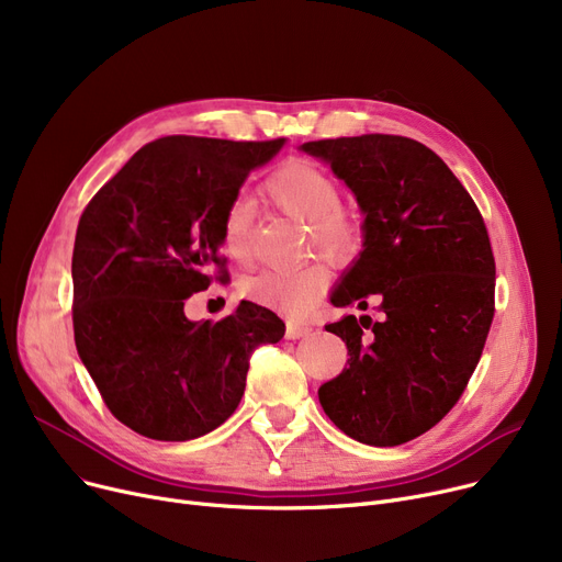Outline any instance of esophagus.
<instances>
[{"label":"esophagus","mask_w":562,"mask_h":562,"mask_svg":"<svg viewBox=\"0 0 562 562\" xmlns=\"http://www.w3.org/2000/svg\"><path fill=\"white\" fill-rule=\"evenodd\" d=\"M312 333H314L312 326H303V323H286V339H301Z\"/></svg>","instance_id":"34e87169"}]
</instances>
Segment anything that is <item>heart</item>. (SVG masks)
<instances>
[{"instance_id":"b5f03b06","label":"heart","mask_w":562,"mask_h":562,"mask_svg":"<svg viewBox=\"0 0 562 562\" xmlns=\"http://www.w3.org/2000/svg\"><path fill=\"white\" fill-rule=\"evenodd\" d=\"M266 195L291 218L312 225L316 246L328 257L346 259L358 250L360 229L339 212L341 191L326 170L307 161H291L269 177ZM252 221V200L246 195L232 198L221 223V246L236 261H248L250 257ZM328 284L330 273L326 266L314 263L299 271L257 273L244 282V293L257 303L301 316L316 305Z\"/></svg>"}]
</instances>
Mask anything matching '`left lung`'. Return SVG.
<instances>
[{
	"label": "left lung",
	"mask_w": 562,
	"mask_h": 562,
	"mask_svg": "<svg viewBox=\"0 0 562 562\" xmlns=\"http://www.w3.org/2000/svg\"><path fill=\"white\" fill-rule=\"evenodd\" d=\"M356 195L362 250L330 303L367 310L326 326L346 341L344 371L318 401L348 437L396 447L430 430L462 396L494 316V257L479 206L419 140L390 134L312 140ZM370 333L367 334L366 330Z\"/></svg>",
	"instance_id": "obj_1"
}]
</instances>
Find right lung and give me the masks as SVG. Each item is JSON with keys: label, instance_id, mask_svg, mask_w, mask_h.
Returning <instances> with one entry per match:
<instances>
[{"label": "right lung", "instance_id": "obj_1", "mask_svg": "<svg viewBox=\"0 0 562 562\" xmlns=\"http://www.w3.org/2000/svg\"><path fill=\"white\" fill-rule=\"evenodd\" d=\"M284 145L166 136L147 143L81 214L75 344L111 415L159 441H187L232 417L255 346L284 323L241 301L223 321H191L184 301L221 266V223L246 177Z\"/></svg>", "mask_w": 562, "mask_h": 562}]
</instances>
